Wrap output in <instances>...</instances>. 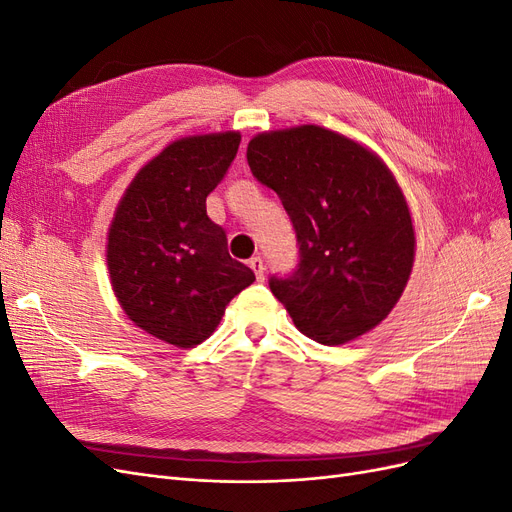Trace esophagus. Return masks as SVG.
Wrapping results in <instances>:
<instances>
[{
	"label": "esophagus",
	"instance_id": "obj_1",
	"mask_svg": "<svg viewBox=\"0 0 512 512\" xmlns=\"http://www.w3.org/2000/svg\"><path fill=\"white\" fill-rule=\"evenodd\" d=\"M250 269L256 273V280H258V282L265 280V262H262L260 256L250 258Z\"/></svg>",
	"mask_w": 512,
	"mask_h": 512
}]
</instances>
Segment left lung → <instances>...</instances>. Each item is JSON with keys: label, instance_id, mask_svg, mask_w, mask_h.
<instances>
[{"label": "left lung", "instance_id": "obj_1", "mask_svg": "<svg viewBox=\"0 0 512 512\" xmlns=\"http://www.w3.org/2000/svg\"><path fill=\"white\" fill-rule=\"evenodd\" d=\"M252 175L280 196L299 265L269 286L303 335L339 346L374 329L404 292L414 226L404 192L361 143L320 126L256 134Z\"/></svg>", "mask_w": 512, "mask_h": 512}]
</instances>
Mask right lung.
<instances>
[{"mask_svg":"<svg viewBox=\"0 0 512 512\" xmlns=\"http://www.w3.org/2000/svg\"><path fill=\"white\" fill-rule=\"evenodd\" d=\"M239 143V132L170 143L138 170L108 228L106 262L123 312L177 348L205 342L230 299L256 280L207 215Z\"/></svg>","mask_w":512,"mask_h":512,"instance_id":"obj_1","label":"right lung"}]
</instances>
